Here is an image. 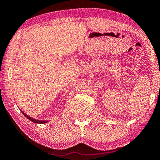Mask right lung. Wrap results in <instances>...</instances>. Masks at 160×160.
Instances as JSON below:
<instances>
[{
  "mask_svg": "<svg viewBox=\"0 0 160 160\" xmlns=\"http://www.w3.org/2000/svg\"><path fill=\"white\" fill-rule=\"evenodd\" d=\"M22 113L26 117L28 118V119H30V121H32V122H35V123H38V124H45V123H47V122H48L47 121H40V120H37V119H32V117H29V116L28 115H27V114H25V113L24 112H22Z\"/></svg>",
  "mask_w": 160,
  "mask_h": 160,
  "instance_id": "1",
  "label": "right lung"
}]
</instances>
